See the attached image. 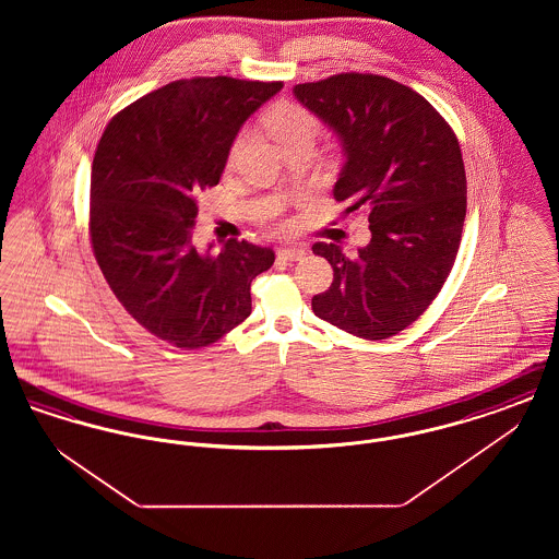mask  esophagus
I'll list each match as a JSON object with an SVG mask.
<instances>
[{
	"instance_id": "1",
	"label": "esophagus",
	"mask_w": 559,
	"mask_h": 559,
	"mask_svg": "<svg viewBox=\"0 0 559 559\" xmlns=\"http://www.w3.org/2000/svg\"><path fill=\"white\" fill-rule=\"evenodd\" d=\"M276 255H278V260H285V262H297L306 255V251L301 247H283V249H278Z\"/></svg>"
}]
</instances>
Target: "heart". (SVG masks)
<instances>
[{"label":"heart","instance_id":"heart-1","mask_svg":"<svg viewBox=\"0 0 559 559\" xmlns=\"http://www.w3.org/2000/svg\"><path fill=\"white\" fill-rule=\"evenodd\" d=\"M267 128L276 135V140L287 148L297 142H312L317 140L320 133L319 117L314 112H310L308 108L299 107V105H276L267 112L266 117ZM247 140V132L237 133L230 148H228V160L239 157L240 148Z\"/></svg>","mask_w":559,"mask_h":559}]
</instances>
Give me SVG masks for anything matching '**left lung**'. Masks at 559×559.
<instances>
[{
	"label": "left lung",
	"mask_w": 559,
	"mask_h": 559,
	"mask_svg": "<svg viewBox=\"0 0 559 559\" xmlns=\"http://www.w3.org/2000/svg\"><path fill=\"white\" fill-rule=\"evenodd\" d=\"M295 98L337 133L346 163L333 197L369 212L371 242L346 255L312 251L333 283L312 297L319 319L362 340L413 324L451 274L467 210L459 140L421 94L371 73H342L293 87Z\"/></svg>",
	"instance_id": "8db88e82"
}]
</instances>
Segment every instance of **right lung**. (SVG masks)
<instances>
[{
  "label": "right lung",
  "instance_id": "right-lung-1",
  "mask_svg": "<svg viewBox=\"0 0 559 559\" xmlns=\"http://www.w3.org/2000/svg\"><path fill=\"white\" fill-rule=\"evenodd\" d=\"M283 81H171L119 110L90 182V237L110 292L148 333L199 349L251 314V281L274 251L230 239L192 245L197 194L219 182L242 123ZM212 249V247H210Z\"/></svg>",
  "mask_w": 559,
  "mask_h": 559
}]
</instances>
